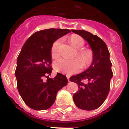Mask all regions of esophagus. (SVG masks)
Returning a JSON list of instances; mask_svg holds the SVG:
<instances>
[{
	"mask_svg": "<svg viewBox=\"0 0 129 129\" xmlns=\"http://www.w3.org/2000/svg\"><path fill=\"white\" fill-rule=\"evenodd\" d=\"M66 77H67V78H68V81H70V75H66Z\"/></svg>",
	"mask_w": 129,
	"mask_h": 129,
	"instance_id": "1",
	"label": "esophagus"
}]
</instances>
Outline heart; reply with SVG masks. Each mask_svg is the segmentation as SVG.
Listing matches in <instances>:
<instances>
[{
    "label": "heart",
    "instance_id": "obj_1",
    "mask_svg": "<svg viewBox=\"0 0 129 129\" xmlns=\"http://www.w3.org/2000/svg\"><path fill=\"white\" fill-rule=\"evenodd\" d=\"M69 42L75 49L78 50L76 52L77 58L67 59L59 58L54 62V70L57 72L63 74H70L75 73L80 70L81 65L83 67H87L91 64L94 59V54L90 49H82L84 46V40L81 36L73 34L69 38ZM61 41L57 40L53 44L52 47V55L56 57L59 55V48Z\"/></svg>",
    "mask_w": 129,
    "mask_h": 129
}]
</instances>
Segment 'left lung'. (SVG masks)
I'll return each instance as SVG.
<instances>
[{"mask_svg":"<svg viewBox=\"0 0 129 129\" xmlns=\"http://www.w3.org/2000/svg\"><path fill=\"white\" fill-rule=\"evenodd\" d=\"M72 31L88 42L94 54L93 61L88 69L70 78L79 88L73 95V99L75 105L81 109H96L105 101L109 92L113 77L109 52L104 41L97 36L83 30ZM83 80L87 82L84 83Z\"/></svg>","mask_w":129,"mask_h":129,"instance_id":"left-lung-1","label":"left lung"}]
</instances>
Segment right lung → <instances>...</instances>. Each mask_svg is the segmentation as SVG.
Wrapping results in <instances>:
<instances>
[{
  "label": "right lung",
  "mask_w": 129,
  "mask_h": 129,
  "mask_svg": "<svg viewBox=\"0 0 129 129\" xmlns=\"http://www.w3.org/2000/svg\"><path fill=\"white\" fill-rule=\"evenodd\" d=\"M71 32L68 29L50 28L36 32L24 43L17 58L15 76L22 99L32 109L46 110L54 104L57 91L66 86V75L51 74L52 47L56 40ZM46 76V82L43 77Z\"/></svg>",
  "instance_id": "obj_1"
}]
</instances>
